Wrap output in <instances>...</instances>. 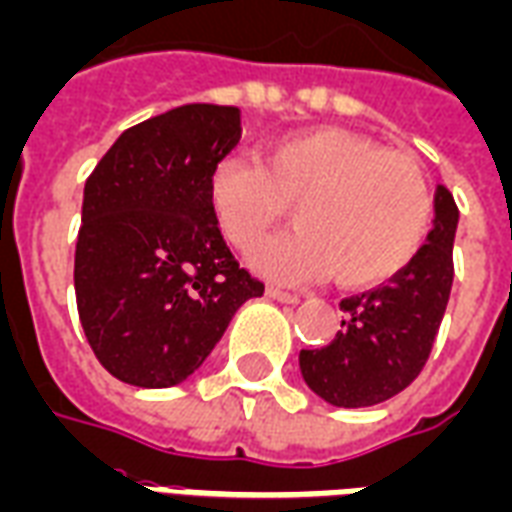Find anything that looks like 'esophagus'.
Listing matches in <instances>:
<instances>
[{
	"mask_svg": "<svg viewBox=\"0 0 512 512\" xmlns=\"http://www.w3.org/2000/svg\"><path fill=\"white\" fill-rule=\"evenodd\" d=\"M267 297L275 299V302H283V305H297L299 302L297 294H288V291H283V288H275V286L267 288Z\"/></svg>",
	"mask_w": 512,
	"mask_h": 512,
	"instance_id": "34e87169",
	"label": "esophagus"
}]
</instances>
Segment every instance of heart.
I'll return each mask as SVG.
<instances>
[{
	"label": "heart",
	"mask_w": 512,
	"mask_h": 512,
	"mask_svg": "<svg viewBox=\"0 0 512 512\" xmlns=\"http://www.w3.org/2000/svg\"><path fill=\"white\" fill-rule=\"evenodd\" d=\"M292 205L297 230L259 243V275L299 283L329 272L367 288L413 261L432 224V194L416 161L343 129H313L264 145L261 161L224 156L207 175V205L229 245L248 251Z\"/></svg>",
	"instance_id": "obj_1"
}]
</instances>
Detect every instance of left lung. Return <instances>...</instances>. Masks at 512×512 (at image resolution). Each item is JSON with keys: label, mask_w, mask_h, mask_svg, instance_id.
Returning a JSON list of instances; mask_svg holds the SVG:
<instances>
[{"label": "left lung", "mask_w": 512, "mask_h": 512, "mask_svg": "<svg viewBox=\"0 0 512 512\" xmlns=\"http://www.w3.org/2000/svg\"><path fill=\"white\" fill-rule=\"evenodd\" d=\"M459 207L434 191V226L405 270L383 286L340 302V332L326 348L299 351L313 394L334 407H370L407 388L424 370L453 283Z\"/></svg>", "instance_id": "8db88e82"}]
</instances>
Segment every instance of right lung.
Returning a JSON list of instances; mask_svg holds the SVG:
<instances>
[{
    "mask_svg": "<svg viewBox=\"0 0 512 512\" xmlns=\"http://www.w3.org/2000/svg\"><path fill=\"white\" fill-rule=\"evenodd\" d=\"M240 134L237 107H175L126 129L88 175L78 315L99 364L129 386L183 383L242 302L264 294L207 205L210 167Z\"/></svg>",
    "mask_w": 512,
    "mask_h": 512,
    "instance_id": "add662e5",
    "label": "right lung"
}]
</instances>
